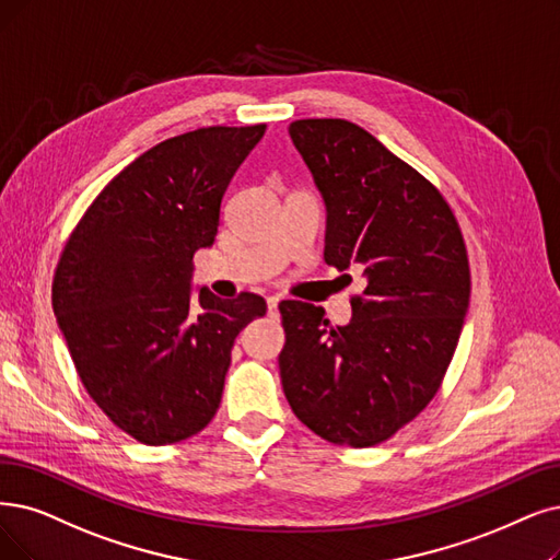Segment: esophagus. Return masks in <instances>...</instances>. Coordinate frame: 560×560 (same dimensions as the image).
<instances>
[{"mask_svg": "<svg viewBox=\"0 0 560 560\" xmlns=\"http://www.w3.org/2000/svg\"><path fill=\"white\" fill-rule=\"evenodd\" d=\"M278 303H280V299H278V296H268V299H266V305H268V317H278Z\"/></svg>", "mask_w": 560, "mask_h": 560, "instance_id": "obj_1", "label": "esophagus"}]
</instances>
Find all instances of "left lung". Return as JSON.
Masks as SVG:
<instances>
[{
  "instance_id": "8db88e82",
  "label": "left lung",
  "mask_w": 560,
  "mask_h": 560,
  "mask_svg": "<svg viewBox=\"0 0 560 560\" xmlns=\"http://www.w3.org/2000/svg\"><path fill=\"white\" fill-rule=\"evenodd\" d=\"M326 205L324 259L363 268L351 322L282 301L280 376L289 407L322 439L368 448L405 428L436 395L471 296L462 230L443 195L361 126H289Z\"/></svg>"
}]
</instances>
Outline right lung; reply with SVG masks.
<instances>
[{
    "label": "right lung",
    "instance_id": "right-lung-1",
    "mask_svg": "<svg viewBox=\"0 0 560 560\" xmlns=\"http://www.w3.org/2000/svg\"><path fill=\"white\" fill-rule=\"evenodd\" d=\"M266 124L209 126L144 151L98 192L63 245L52 310L80 382L147 445L202 432L218 411L236 335L266 315L243 292L190 294L232 176Z\"/></svg>",
    "mask_w": 560,
    "mask_h": 560
}]
</instances>
